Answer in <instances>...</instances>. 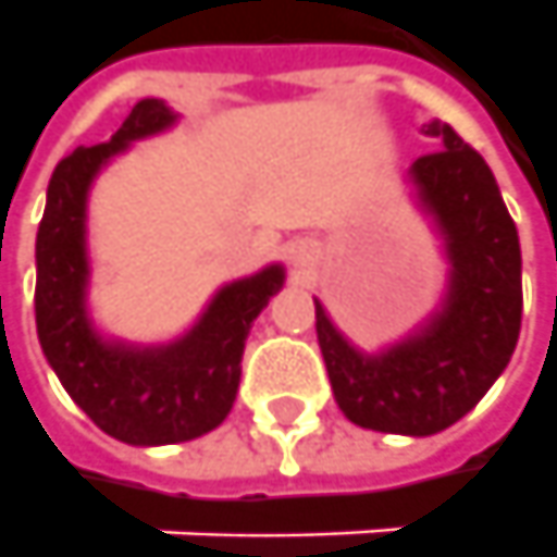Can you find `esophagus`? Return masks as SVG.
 <instances>
[{
	"mask_svg": "<svg viewBox=\"0 0 557 557\" xmlns=\"http://www.w3.org/2000/svg\"><path fill=\"white\" fill-rule=\"evenodd\" d=\"M290 260H294V267H309V263H312V251L304 245V248H297V251H294Z\"/></svg>",
	"mask_w": 557,
	"mask_h": 557,
	"instance_id": "34e87169",
	"label": "esophagus"
}]
</instances>
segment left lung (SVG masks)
I'll return each mask as SVG.
<instances>
[{"label": "left lung", "mask_w": 557, "mask_h": 557, "mask_svg": "<svg viewBox=\"0 0 557 557\" xmlns=\"http://www.w3.org/2000/svg\"><path fill=\"white\" fill-rule=\"evenodd\" d=\"M444 149L410 165L420 201L450 253V294L417 337L361 356L315 304V334L339 410L356 426L435 435L484 398L509 364L521 331V248L494 171L450 125H429Z\"/></svg>", "instance_id": "1"}]
</instances>
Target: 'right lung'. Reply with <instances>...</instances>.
Wrapping results in <instances>:
<instances>
[{
	"instance_id": "1",
	"label": "right lung",
	"mask_w": 557,
	"mask_h": 557,
	"mask_svg": "<svg viewBox=\"0 0 557 557\" xmlns=\"http://www.w3.org/2000/svg\"><path fill=\"white\" fill-rule=\"evenodd\" d=\"M162 100L134 103L110 140L63 156L36 235V331L54 374L97 429L125 444H177L218 429L233 410L251 322L282 287L270 267L223 287L201 322L162 349H125L97 337L85 315V196L100 165L131 140L168 128Z\"/></svg>"
}]
</instances>
